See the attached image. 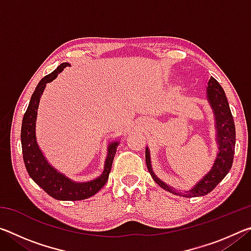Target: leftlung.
Returning <instances> with one entry per match:
<instances>
[{
	"mask_svg": "<svg viewBox=\"0 0 251 251\" xmlns=\"http://www.w3.org/2000/svg\"><path fill=\"white\" fill-rule=\"evenodd\" d=\"M207 100L210 105L215 117L216 143H217L218 146V151L210 171L201 180L197 181L193 188L181 192V190H177L174 187L167 185L166 182H164L160 178L157 177L151 168L150 148L146 147V165L152 179L163 189L172 194L179 195V196L182 197L190 198L205 196L226 177L232 166L236 145L235 123H233L231 110L230 107H229L226 94H225L220 84L214 77H210V79L208 80Z\"/></svg>",
	"mask_w": 251,
	"mask_h": 251,
	"instance_id": "obj_1",
	"label": "left lung"
}]
</instances>
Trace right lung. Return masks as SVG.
Segmentation results:
<instances>
[{
	"label": "right lung",
	"mask_w": 251,
	"mask_h": 251,
	"mask_svg": "<svg viewBox=\"0 0 251 251\" xmlns=\"http://www.w3.org/2000/svg\"><path fill=\"white\" fill-rule=\"evenodd\" d=\"M67 66H71L70 63H62L56 70L52 73L44 76L37 84L35 91L32 94L26 112L24 114L21 128V144H22L23 160L25 168L29 177L39 185L42 189L45 190L50 197L57 201H82L90 198L101 189L108 179V175L112 169L113 159L115 157L117 146L120 142L115 141L108 144L107 156H106L104 171L95 179L78 182L72 180L64 174L58 172L46 159L43 151L36 141V117L37 108H39L41 96L46 87V84L50 83L57 77V75Z\"/></svg>",
	"instance_id": "obj_1"
}]
</instances>
